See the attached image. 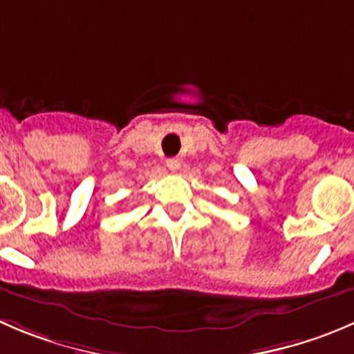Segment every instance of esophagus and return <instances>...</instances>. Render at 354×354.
<instances>
[{"instance_id":"1","label":"esophagus","mask_w":354,"mask_h":354,"mask_svg":"<svg viewBox=\"0 0 354 354\" xmlns=\"http://www.w3.org/2000/svg\"><path fill=\"white\" fill-rule=\"evenodd\" d=\"M167 167H169V171H173V173H176L178 169H180V160L176 159V157H173V159H167Z\"/></svg>"}]
</instances>
